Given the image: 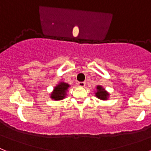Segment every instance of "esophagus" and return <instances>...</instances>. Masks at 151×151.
Returning a JSON list of instances; mask_svg holds the SVG:
<instances>
[{
    "label": "esophagus",
    "mask_w": 151,
    "mask_h": 151,
    "mask_svg": "<svg viewBox=\"0 0 151 151\" xmlns=\"http://www.w3.org/2000/svg\"><path fill=\"white\" fill-rule=\"evenodd\" d=\"M78 85L81 87H85L86 83L85 82H78Z\"/></svg>",
    "instance_id": "obj_1"
}]
</instances>
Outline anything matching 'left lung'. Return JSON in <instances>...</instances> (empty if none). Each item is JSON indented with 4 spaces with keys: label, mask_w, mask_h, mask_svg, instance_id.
<instances>
[{
    "label": "left lung",
    "mask_w": 151,
    "mask_h": 151,
    "mask_svg": "<svg viewBox=\"0 0 151 151\" xmlns=\"http://www.w3.org/2000/svg\"><path fill=\"white\" fill-rule=\"evenodd\" d=\"M94 94L96 97L102 101H107L110 97V93L101 85H97Z\"/></svg>",
    "instance_id": "left-lung-1"
}]
</instances>
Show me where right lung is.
<instances>
[{
	"label": "right lung",
	"instance_id": "add662e5",
	"mask_svg": "<svg viewBox=\"0 0 151 151\" xmlns=\"http://www.w3.org/2000/svg\"><path fill=\"white\" fill-rule=\"evenodd\" d=\"M70 87L69 83L64 81H60L54 87L51 93H50V99L54 101H61L64 100L68 95V89Z\"/></svg>",
	"mask_w": 151,
	"mask_h": 151
}]
</instances>
